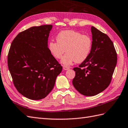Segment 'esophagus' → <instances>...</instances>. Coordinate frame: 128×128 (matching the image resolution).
<instances>
[{"label":"esophagus","mask_w":128,"mask_h":128,"mask_svg":"<svg viewBox=\"0 0 128 128\" xmlns=\"http://www.w3.org/2000/svg\"><path fill=\"white\" fill-rule=\"evenodd\" d=\"M63 69H64V70H69V69H70L69 67L66 66H63Z\"/></svg>","instance_id":"obj_1"}]
</instances>
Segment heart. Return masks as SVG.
Here are the masks:
<instances>
[{
  "label": "heart",
  "mask_w": 128,
  "mask_h": 128,
  "mask_svg": "<svg viewBox=\"0 0 128 128\" xmlns=\"http://www.w3.org/2000/svg\"><path fill=\"white\" fill-rule=\"evenodd\" d=\"M57 42L50 41L48 50L56 59L62 58L61 63L69 66L74 62L82 63L90 56L92 48V38L87 35L72 30L62 31L56 37Z\"/></svg>",
  "instance_id": "b5f03b06"
}]
</instances>
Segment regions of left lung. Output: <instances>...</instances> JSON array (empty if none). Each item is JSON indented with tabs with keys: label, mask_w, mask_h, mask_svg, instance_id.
<instances>
[{
	"label": "left lung",
	"mask_w": 128,
	"mask_h": 128,
	"mask_svg": "<svg viewBox=\"0 0 128 128\" xmlns=\"http://www.w3.org/2000/svg\"><path fill=\"white\" fill-rule=\"evenodd\" d=\"M92 48L90 56L74 68L72 84L79 93L94 96L108 88L112 80L117 61L114 43L106 34L91 27Z\"/></svg>",
	"instance_id": "obj_1"
}]
</instances>
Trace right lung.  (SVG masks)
I'll return each instance as SVG.
<instances>
[{
	"mask_svg": "<svg viewBox=\"0 0 128 128\" xmlns=\"http://www.w3.org/2000/svg\"><path fill=\"white\" fill-rule=\"evenodd\" d=\"M52 28V25L32 26L20 32L8 51V65L14 84L20 94L29 99L45 98L62 70L48 48Z\"/></svg>",
	"mask_w": 128,
	"mask_h": 128,
	"instance_id": "right-lung-1",
	"label": "right lung"
}]
</instances>
